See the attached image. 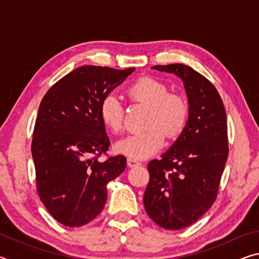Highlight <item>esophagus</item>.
<instances>
[{"instance_id":"esophagus-1","label":"esophagus","mask_w":259,"mask_h":259,"mask_svg":"<svg viewBox=\"0 0 259 259\" xmlns=\"http://www.w3.org/2000/svg\"><path fill=\"white\" fill-rule=\"evenodd\" d=\"M126 164H128L129 168H135V166L140 165V162L136 161L134 159H128V160H126Z\"/></svg>"}]
</instances>
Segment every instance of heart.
Wrapping results in <instances>:
<instances>
[{
  "label": "heart",
  "mask_w": 259,
  "mask_h": 259,
  "mask_svg": "<svg viewBox=\"0 0 259 259\" xmlns=\"http://www.w3.org/2000/svg\"><path fill=\"white\" fill-rule=\"evenodd\" d=\"M135 103L148 106L145 126L142 133L129 134L114 144V151L128 159L143 160L163 146L164 137L174 139L185 129L188 121L187 100L178 94H169L163 82L144 76L131 83L126 90ZM102 123L112 133H117L123 124V107L114 95H107L99 105Z\"/></svg>",
  "instance_id": "heart-1"
}]
</instances>
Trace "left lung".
<instances>
[{
    "label": "left lung",
    "mask_w": 259,
    "mask_h": 259,
    "mask_svg": "<svg viewBox=\"0 0 259 259\" xmlns=\"http://www.w3.org/2000/svg\"><path fill=\"white\" fill-rule=\"evenodd\" d=\"M152 68L182 78L190 114L171 147L147 165L150 182L144 207L155 224L182 230L203 216L216 200L229 155L226 112L212 83L190 66Z\"/></svg>",
    "instance_id": "8db88e82"
}]
</instances>
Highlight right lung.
Here are the masks:
<instances>
[{"label":"right lung","instance_id":"obj_1","mask_svg":"<svg viewBox=\"0 0 259 259\" xmlns=\"http://www.w3.org/2000/svg\"><path fill=\"white\" fill-rule=\"evenodd\" d=\"M134 71L78 67L55 83L42 99L32 155L38 196L60 224L82 226L97 217L106 203L107 184L124 171L123 155L104 162L97 159L109 146L99 105Z\"/></svg>","mask_w":259,"mask_h":259}]
</instances>
